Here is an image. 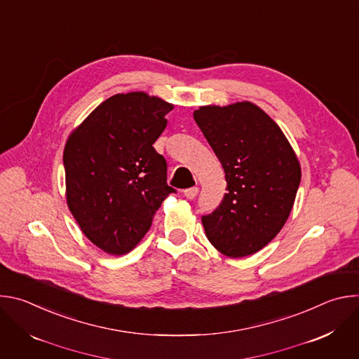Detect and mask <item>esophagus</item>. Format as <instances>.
<instances>
[{"mask_svg":"<svg viewBox=\"0 0 359 359\" xmlns=\"http://www.w3.org/2000/svg\"><path fill=\"white\" fill-rule=\"evenodd\" d=\"M183 193H184V196H186L187 198H194V197L197 196V193H198V187H189V189H186Z\"/></svg>","mask_w":359,"mask_h":359,"instance_id":"esophagus-1","label":"esophagus"}]
</instances>
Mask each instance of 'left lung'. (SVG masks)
I'll list each match as a JSON object with an SVG mask.
<instances>
[{"instance_id":"left-lung-1","label":"left lung","mask_w":359,"mask_h":359,"mask_svg":"<svg viewBox=\"0 0 359 359\" xmlns=\"http://www.w3.org/2000/svg\"><path fill=\"white\" fill-rule=\"evenodd\" d=\"M227 182L217 209L201 216L209 241L231 259L266 247L285 224L301 182L295 153L278 125L251 102L193 114Z\"/></svg>"}]
</instances>
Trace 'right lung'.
I'll return each instance as SVG.
<instances>
[{
    "label": "right lung",
    "instance_id": "right-lung-1",
    "mask_svg": "<svg viewBox=\"0 0 359 359\" xmlns=\"http://www.w3.org/2000/svg\"><path fill=\"white\" fill-rule=\"evenodd\" d=\"M173 105L144 92L107 99L76 128L64 150L68 208L83 234L108 254L129 252L162 201L176 193L153 147Z\"/></svg>",
    "mask_w": 359,
    "mask_h": 359
}]
</instances>
